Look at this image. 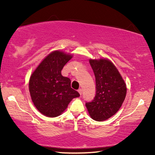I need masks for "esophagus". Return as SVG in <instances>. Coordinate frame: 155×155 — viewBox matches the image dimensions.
Masks as SVG:
<instances>
[{
	"label": "esophagus",
	"mask_w": 155,
	"mask_h": 155,
	"mask_svg": "<svg viewBox=\"0 0 155 155\" xmlns=\"http://www.w3.org/2000/svg\"><path fill=\"white\" fill-rule=\"evenodd\" d=\"M78 91V92H79V94L80 95H82V89H79Z\"/></svg>",
	"instance_id": "34e87169"
}]
</instances>
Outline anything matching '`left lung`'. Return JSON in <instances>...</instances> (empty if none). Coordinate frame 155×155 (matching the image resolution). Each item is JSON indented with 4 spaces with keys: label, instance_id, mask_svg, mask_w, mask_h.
Returning a JSON list of instances; mask_svg holds the SVG:
<instances>
[{
    "label": "left lung",
    "instance_id": "left-lung-1",
    "mask_svg": "<svg viewBox=\"0 0 155 155\" xmlns=\"http://www.w3.org/2000/svg\"><path fill=\"white\" fill-rule=\"evenodd\" d=\"M96 79V95L85 104L93 120L104 121L117 113L126 96V84L116 65L109 59H90Z\"/></svg>",
    "mask_w": 155,
    "mask_h": 155
}]
</instances>
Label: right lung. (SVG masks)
<instances>
[{
  "instance_id": "obj_1",
  "label": "right lung",
  "mask_w": 155,
  "mask_h": 155,
  "mask_svg": "<svg viewBox=\"0 0 155 155\" xmlns=\"http://www.w3.org/2000/svg\"><path fill=\"white\" fill-rule=\"evenodd\" d=\"M68 53L56 50L48 54L31 73L29 90L31 101L40 113L47 117L60 116L72 99L80 97L71 88V81L61 71L73 58Z\"/></svg>"
}]
</instances>
